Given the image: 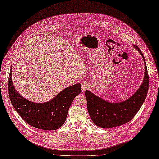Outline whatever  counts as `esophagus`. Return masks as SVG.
Listing matches in <instances>:
<instances>
[{
	"mask_svg": "<svg viewBox=\"0 0 159 159\" xmlns=\"http://www.w3.org/2000/svg\"><path fill=\"white\" fill-rule=\"evenodd\" d=\"M89 84H88V83H82V86H81V88H82V90H83V92H84V91H86V90H88L89 89Z\"/></svg>",
	"mask_w": 159,
	"mask_h": 159,
	"instance_id": "esophagus-1",
	"label": "esophagus"
}]
</instances>
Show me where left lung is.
Returning <instances> with one entry per match:
<instances>
[{
	"label": "left lung",
	"mask_w": 159,
	"mask_h": 159,
	"mask_svg": "<svg viewBox=\"0 0 159 159\" xmlns=\"http://www.w3.org/2000/svg\"><path fill=\"white\" fill-rule=\"evenodd\" d=\"M142 55L145 62V76L139 89L126 100L119 103H110L96 96L90 91L86 90L85 96L87 109L94 124L103 128H110L121 126L131 120L142 107L149 89V78L145 58L142 51L134 45Z\"/></svg>",
	"instance_id": "left-lung-1"
}]
</instances>
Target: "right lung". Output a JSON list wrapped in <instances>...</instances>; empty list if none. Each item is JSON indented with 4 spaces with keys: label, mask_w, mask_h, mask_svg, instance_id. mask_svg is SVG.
Instances as JSON below:
<instances>
[{
    "label": "right lung",
    "mask_w": 159,
    "mask_h": 159,
    "mask_svg": "<svg viewBox=\"0 0 159 159\" xmlns=\"http://www.w3.org/2000/svg\"><path fill=\"white\" fill-rule=\"evenodd\" d=\"M10 67L8 82L9 96L13 107L23 120L41 130H55L61 127L74 98L81 92V84H76L66 88L49 102L34 103L22 97L15 89Z\"/></svg>",
    "instance_id": "1"
}]
</instances>
